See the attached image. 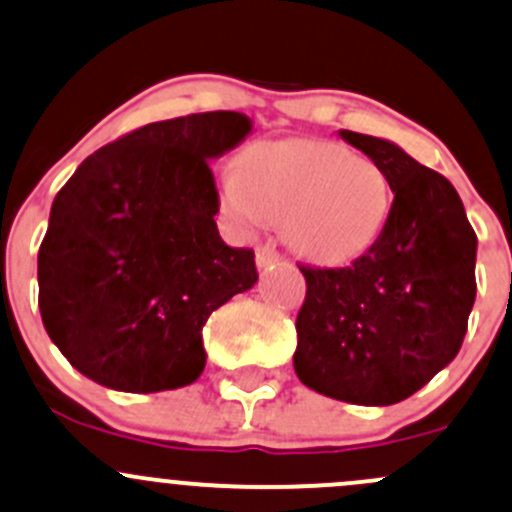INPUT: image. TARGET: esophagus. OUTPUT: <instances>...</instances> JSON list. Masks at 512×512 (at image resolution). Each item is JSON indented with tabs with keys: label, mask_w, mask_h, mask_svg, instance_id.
I'll use <instances>...</instances> for the list:
<instances>
[{
	"label": "esophagus",
	"mask_w": 512,
	"mask_h": 512,
	"mask_svg": "<svg viewBox=\"0 0 512 512\" xmlns=\"http://www.w3.org/2000/svg\"><path fill=\"white\" fill-rule=\"evenodd\" d=\"M279 260H282V255H279V252L274 250V245H262V247H257L255 262H257V267H260V270H267V267L277 265Z\"/></svg>",
	"instance_id": "obj_1"
}]
</instances>
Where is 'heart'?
Masks as SVG:
<instances>
[{
    "label": "heart",
    "mask_w": 512,
    "mask_h": 512,
    "mask_svg": "<svg viewBox=\"0 0 512 512\" xmlns=\"http://www.w3.org/2000/svg\"><path fill=\"white\" fill-rule=\"evenodd\" d=\"M220 206L240 230L282 223L284 240L316 265H346L383 235L392 181L375 159L324 139L252 144L220 171Z\"/></svg>",
    "instance_id": "heart-1"
}]
</instances>
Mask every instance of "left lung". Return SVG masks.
<instances>
[{"instance_id": "8db88e82", "label": "left lung", "mask_w": 512, "mask_h": 512, "mask_svg": "<svg viewBox=\"0 0 512 512\" xmlns=\"http://www.w3.org/2000/svg\"><path fill=\"white\" fill-rule=\"evenodd\" d=\"M392 181L378 242L338 270L301 267L294 370L311 390L351 405L407 400L464 343L476 299V233L456 188L390 139L341 129Z\"/></svg>"}]
</instances>
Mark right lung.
Returning a JSON list of instances; mask_svg holds the SVG:
<instances>
[{
	"instance_id": "1",
	"label": "right lung",
	"mask_w": 512,
	"mask_h": 512,
	"mask_svg": "<svg viewBox=\"0 0 512 512\" xmlns=\"http://www.w3.org/2000/svg\"><path fill=\"white\" fill-rule=\"evenodd\" d=\"M252 132L242 112L152 122L90 154L53 198L39 309L75 370L122 392L191 385L203 326L255 287V252L228 247L208 161Z\"/></svg>"
}]
</instances>
